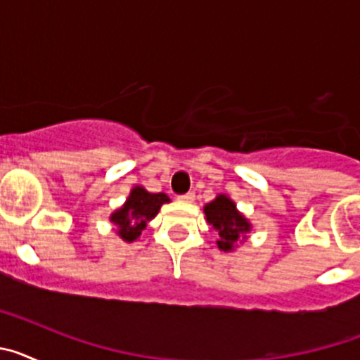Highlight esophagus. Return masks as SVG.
<instances>
[{"mask_svg": "<svg viewBox=\"0 0 360 360\" xmlns=\"http://www.w3.org/2000/svg\"><path fill=\"white\" fill-rule=\"evenodd\" d=\"M178 200H180V202H186V203L195 202V193H186V195H182Z\"/></svg>", "mask_w": 360, "mask_h": 360, "instance_id": "34e87169", "label": "esophagus"}]
</instances>
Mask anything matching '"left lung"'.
Segmentation results:
<instances>
[{
    "label": "left lung",
    "mask_w": 360,
    "mask_h": 360,
    "mask_svg": "<svg viewBox=\"0 0 360 360\" xmlns=\"http://www.w3.org/2000/svg\"><path fill=\"white\" fill-rule=\"evenodd\" d=\"M203 212H205L207 224L218 234V240H216L218 249L224 252L236 250L238 243H243L249 232L252 231L249 218L238 211L236 202L227 195H216L212 202L205 203Z\"/></svg>",
    "instance_id": "1"
}]
</instances>
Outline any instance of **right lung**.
I'll return each mask as SVG.
<instances>
[{"label": "right lung", "mask_w": 360, "mask_h": 360, "mask_svg": "<svg viewBox=\"0 0 360 360\" xmlns=\"http://www.w3.org/2000/svg\"><path fill=\"white\" fill-rule=\"evenodd\" d=\"M169 202V196L165 193H149L142 186H135L129 191L126 202L110 214V221L115 225L117 236L128 243L136 241L142 231L148 227V221L158 214L164 203Z\"/></svg>", "instance_id": "add662e5"}]
</instances>
